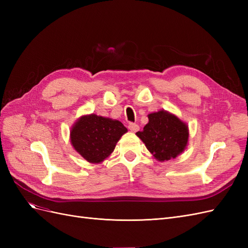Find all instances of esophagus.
<instances>
[{"label":"esophagus","instance_id":"obj_1","mask_svg":"<svg viewBox=\"0 0 248 248\" xmlns=\"http://www.w3.org/2000/svg\"><path fill=\"white\" fill-rule=\"evenodd\" d=\"M128 129L131 131V132H137L139 129H140V126L136 123H129L128 125Z\"/></svg>","mask_w":248,"mask_h":248}]
</instances>
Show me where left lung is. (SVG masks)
<instances>
[{
	"label": "left lung",
	"instance_id": "1",
	"mask_svg": "<svg viewBox=\"0 0 248 248\" xmlns=\"http://www.w3.org/2000/svg\"><path fill=\"white\" fill-rule=\"evenodd\" d=\"M149 123L137 136L157 160L174 159L184 151L188 141V127L166 110L148 116Z\"/></svg>",
	"mask_w": 248,
	"mask_h": 248
}]
</instances>
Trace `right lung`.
<instances>
[{
	"instance_id": "add662e5",
	"label": "right lung",
	"mask_w": 248,
	"mask_h": 248,
	"mask_svg": "<svg viewBox=\"0 0 248 248\" xmlns=\"http://www.w3.org/2000/svg\"><path fill=\"white\" fill-rule=\"evenodd\" d=\"M125 132L127 128L120 121L92 114L81 117L74 124L70 139L73 148L86 160L98 163L114 151Z\"/></svg>"
}]
</instances>
